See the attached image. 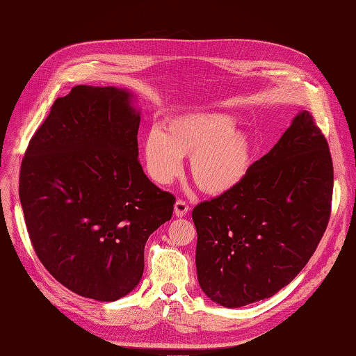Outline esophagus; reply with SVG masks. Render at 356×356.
Returning <instances> with one entry per match:
<instances>
[{
  "label": "esophagus",
  "instance_id": "obj_1",
  "mask_svg": "<svg viewBox=\"0 0 356 356\" xmlns=\"http://www.w3.org/2000/svg\"><path fill=\"white\" fill-rule=\"evenodd\" d=\"M190 211L188 204L184 202V200H177L175 202V215L178 218H182L186 217V213Z\"/></svg>",
  "mask_w": 356,
  "mask_h": 356
}]
</instances>
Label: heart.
Instances as JSON below:
<instances>
[{
	"instance_id": "obj_1",
	"label": "heart",
	"mask_w": 356,
	"mask_h": 356,
	"mask_svg": "<svg viewBox=\"0 0 356 356\" xmlns=\"http://www.w3.org/2000/svg\"><path fill=\"white\" fill-rule=\"evenodd\" d=\"M190 157V172L199 188L221 196L238 188L250 175L254 144L227 113L199 111L172 117L161 131L152 129L143 141L144 165L160 186H168Z\"/></svg>"
}]
</instances>
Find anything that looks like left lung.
Masks as SVG:
<instances>
[{"label": "left lung", "mask_w": 356, "mask_h": 356, "mask_svg": "<svg viewBox=\"0 0 356 356\" xmlns=\"http://www.w3.org/2000/svg\"><path fill=\"white\" fill-rule=\"evenodd\" d=\"M331 197L327 139L303 110L238 188L193 209L203 293L230 309L275 296L314 255Z\"/></svg>", "instance_id": "obj_1"}]
</instances>
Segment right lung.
Wrapping results in <instances>:
<instances>
[{"instance_id": "right-lung-1", "label": "right lung", "mask_w": 356, "mask_h": 356, "mask_svg": "<svg viewBox=\"0 0 356 356\" xmlns=\"http://www.w3.org/2000/svg\"><path fill=\"white\" fill-rule=\"evenodd\" d=\"M135 96L75 86L29 141L19 197L32 246L49 273L81 297L115 301L139 284L149 234L175 197L138 161Z\"/></svg>"}]
</instances>
